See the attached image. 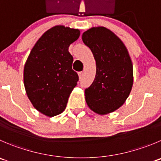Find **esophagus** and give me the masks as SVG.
Masks as SVG:
<instances>
[{"label": "esophagus", "instance_id": "34e87169", "mask_svg": "<svg viewBox=\"0 0 161 161\" xmlns=\"http://www.w3.org/2000/svg\"><path fill=\"white\" fill-rule=\"evenodd\" d=\"M79 79H82L83 77V71H80L79 73Z\"/></svg>", "mask_w": 161, "mask_h": 161}]
</instances>
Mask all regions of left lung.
Returning a JSON list of instances; mask_svg holds the SVG:
<instances>
[{
  "label": "left lung",
  "mask_w": 161,
  "mask_h": 161,
  "mask_svg": "<svg viewBox=\"0 0 161 161\" xmlns=\"http://www.w3.org/2000/svg\"><path fill=\"white\" fill-rule=\"evenodd\" d=\"M82 42L96 60V76L85 90L86 101L100 115L112 112L125 102L133 85V65L123 42L110 30L93 27L82 34Z\"/></svg>",
  "instance_id": "8db88e82"
}]
</instances>
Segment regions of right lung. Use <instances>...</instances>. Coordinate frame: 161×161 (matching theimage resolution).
Here are the masks:
<instances>
[{
  "mask_svg": "<svg viewBox=\"0 0 161 161\" xmlns=\"http://www.w3.org/2000/svg\"><path fill=\"white\" fill-rule=\"evenodd\" d=\"M80 31L64 26L48 30L38 39L26 60L23 81L26 94L34 107L47 116L59 115L77 85L79 75L72 69L70 45Z\"/></svg>",
  "mask_w": 161,
  "mask_h": 161,
  "instance_id": "obj_1",
  "label": "right lung"
}]
</instances>
